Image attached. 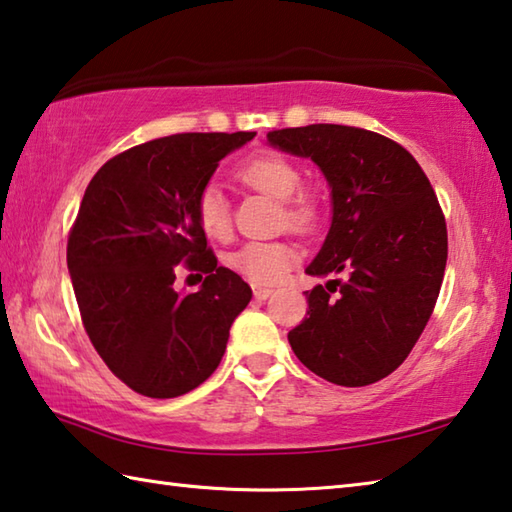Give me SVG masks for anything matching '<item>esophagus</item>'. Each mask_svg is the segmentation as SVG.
Wrapping results in <instances>:
<instances>
[{"mask_svg": "<svg viewBox=\"0 0 512 512\" xmlns=\"http://www.w3.org/2000/svg\"><path fill=\"white\" fill-rule=\"evenodd\" d=\"M253 295H255V300H266V297H271L273 295V288H268V286H253Z\"/></svg>", "mask_w": 512, "mask_h": 512, "instance_id": "obj_1", "label": "esophagus"}]
</instances>
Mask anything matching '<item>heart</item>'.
Returning a JSON list of instances; mask_svg holds the SVG:
<instances>
[{"label": "heart", "mask_w": 512, "mask_h": 512, "mask_svg": "<svg viewBox=\"0 0 512 512\" xmlns=\"http://www.w3.org/2000/svg\"><path fill=\"white\" fill-rule=\"evenodd\" d=\"M237 179L257 192L284 203L286 224L306 230L318 219V208L306 194H297L302 172L293 161L275 152L257 154L237 167ZM197 221L210 237H226L230 230V206L217 183H206L194 203ZM297 262V250L286 241H248L228 257V264L253 284H275Z\"/></svg>", "instance_id": "1"}]
</instances>
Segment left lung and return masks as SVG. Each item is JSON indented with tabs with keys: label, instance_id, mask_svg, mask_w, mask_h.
Returning a JSON list of instances; mask_svg holds the SVG:
<instances>
[{
	"label": "left lung",
	"instance_id": "8db88e82",
	"mask_svg": "<svg viewBox=\"0 0 512 512\" xmlns=\"http://www.w3.org/2000/svg\"><path fill=\"white\" fill-rule=\"evenodd\" d=\"M268 143L327 179L331 228L306 273L340 275L306 291L309 311L288 342L329 383H376L410 356L441 291L448 230L432 185L405 147L369 129L288 127Z\"/></svg>",
	"mask_w": 512,
	"mask_h": 512
}]
</instances>
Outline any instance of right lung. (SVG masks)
Wrapping results in <instances>:
<instances>
[{
	"mask_svg": "<svg viewBox=\"0 0 512 512\" xmlns=\"http://www.w3.org/2000/svg\"><path fill=\"white\" fill-rule=\"evenodd\" d=\"M255 132L174 134L109 159L82 197L67 266L82 324L105 365L134 392L174 398L212 376L253 291L217 266L194 203L219 161ZM183 263L207 273L173 288Z\"/></svg>",
	"mask_w": 512,
	"mask_h": 512,
	"instance_id": "add662e5",
	"label": "right lung"
}]
</instances>
